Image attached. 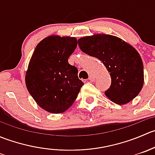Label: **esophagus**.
Masks as SVG:
<instances>
[{
	"label": "esophagus",
	"instance_id": "esophagus-1",
	"mask_svg": "<svg viewBox=\"0 0 155 155\" xmlns=\"http://www.w3.org/2000/svg\"><path fill=\"white\" fill-rule=\"evenodd\" d=\"M88 80L91 81V82H94V80H95L94 76H93V75H91V76H89Z\"/></svg>",
	"mask_w": 155,
	"mask_h": 155
}]
</instances>
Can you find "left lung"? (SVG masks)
Returning <instances> with one entry per match:
<instances>
[{
  "label": "left lung",
  "instance_id": "1",
  "mask_svg": "<svg viewBox=\"0 0 155 155\" xmlns=\"http://www.w3.org/2000/svg\"><path fill=\"white\" fill-rule=\"evenodd\" d=\"M79 48L103 62L111 76L105 94L117 104H126L142 90L143 64L140 54L121 39L108 34H96L78 40Z\"/></svg>",
  "mask_w": 155,
  "mask_h": 155
}]
</instances>
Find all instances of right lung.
<instances>
[{"label":"right lung","mask_w":155,"mask_h":155,"mask_svg":"<svg viewBox=\"0 0 155 155\" xmlns=\"http://www.w3.org/2000/svg\"><path fill=\"white\" fill-rule=\"evenodd\" d=\"M76 46L75 37L50 36L40 41L33 53L26 87L37 104L48 112L66 111L84 85L78 77V69L68 63Z\"/></svg>","instance_id":"add662e5"}]
</instances>
